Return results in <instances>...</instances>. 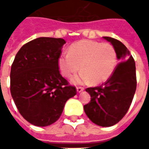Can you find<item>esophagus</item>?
<instances>
[{"instance_id":"esophagus-1","label":"esophagus","mask_w":149,"mask_h":149,"mask_svg":"<svg viewBox=\"0 0 149 149\" xmlns=\"http://www.w3.org/2000/svg\"><path fill=\"white\" fill-rule=\"evenodd\" d=\"M77 92L78 93H80V92H82L84 89V88H83V87H77Z\"/></svg>"}]
</instances>
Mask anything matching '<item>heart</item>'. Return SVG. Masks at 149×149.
Returning a JSON list of instances; mask_svg holds the SVG:
<instances>
[{"label": "heart", "instance_id": "b5f03b06", "mask_svg": "<svg viewBox=\"0 0 149 149\" xmlns=\"http://www.w3.org/2000/svg\"><path fill=\"white\" fill-rule=\"evenodd\" d=\"M58 66L65 77H70L80 66L82 71L71 78L74 84L90 80L99 84L107 81L113 74L117 66V54L110 43L82 40L72 44L68 54H60Z\"/></svg>", "mask_w": 149, "mask_h": 149}]
</instances>
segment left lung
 I'll list each match as a JSON object with an SVG mask.
<instances>
[{
  "label": "left lung",
  "mask_w": 149,
  "mask_h": 149,
  "mask_svg": "<svg viewBox=\"0 0 149 149\" xmlns=\"http://www.w3.org/2000/svg\"><path fill=\"white\" fill-rule=\"evenodd\" d=\"M114 47L120 62L112 76L102 85L85 89L91 100L84 105L89 119L102 127L118 123L131 105L136 87V67L133 56L122 42L111 37H104Z\"/></svg>",
  "instance_id": "obj_1"
}]
</instances>
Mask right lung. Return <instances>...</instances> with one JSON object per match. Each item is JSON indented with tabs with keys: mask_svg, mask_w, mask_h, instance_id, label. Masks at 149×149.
Here are the masks:
<instances>
[{
	"mask_svg": "<svg viewBox=\"0 0 149 149\" xmlns=\"http://www.w3.org/2000/svg\"><path fill=\"white\" fill-rule=\"evenodd\" d=\"M65 40L40 37L25 44L10 70V94L22 117L33 125L56 122L66 101L76 95L74 86L61 76L58 59Z\"/></svg>",
	"mask_w": 149,
	"mask_h": 149,
	"instance_id": "obj_1",
	"label": "right lung"
}]
</instances>
